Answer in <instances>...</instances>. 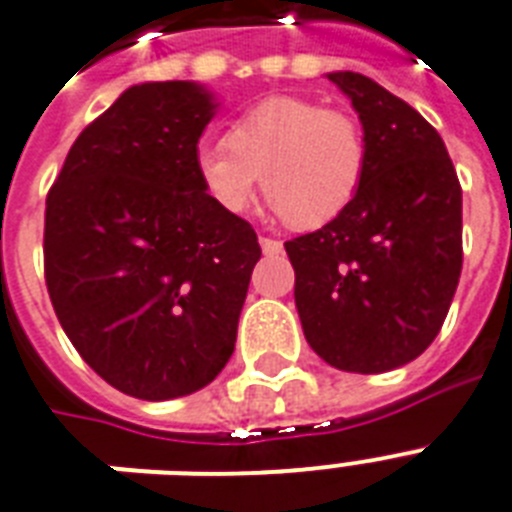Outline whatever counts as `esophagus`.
Returning a JSON list of instances; mask_svg holds the SVG:
<instances>
[{
  "mask_svg": "<svg viewBox=\"0 0 512 512\" xmlns=\"http://www.w3.org/2000/svg\"><path fill=\"white\" fill-rule=\"evenodd\" d=\"M259 243H261V251L267 253V256H275V253L282 251V243H280V240H275V237L261 235Z\"/></svg>",
  "mask_w": 512,
  "mask_h": 512,
  "instance_id": "obj_1",
  "label": "esophagus"
}]
</instances>
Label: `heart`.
I'll list each match as a JSON object with an SVG mask.
<instances>
[{
  "label": "heart",
  "mask_w": 512,
  "mask_h": 512,
  "mask_svg": "<svg viewBox=\"0 0 512 512\" xmlns=\"http://www.w3.org/2000/svg\"><path fill=\"white\" fill-rule=\"evenodd\" d=\"M370 145L357 116L293 94H272L240 113L222 142L195 150L208 200L245 214L264 190L298 230L333 222L365 185Z\"/></svg>",
  "instance_id": "heart-1"
}]
</instances>
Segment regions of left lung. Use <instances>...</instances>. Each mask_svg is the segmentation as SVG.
<instances>
[{"label":"left lung","instance_id":"8db88e82","mask_svg":"<svg viewBox=\"0 0 512 512\" xmlns=\"http://www.w3.org/2000/svg\"><path fill=\"white\" fill-rule=\"evenodd\" d=\"M327 79L351 97L370 145L365 185L322 230L285 243L309 346L346 372L420 357L447 320L463 269V190L418 110L362 73Z\"/></svg>","mask_w":512,"mask_h":512}]
</instances>
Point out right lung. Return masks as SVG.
Here are the masks:
<instances>
[{
	"mask_svg": "<svg viewBox=\"0 0 512 512\" xmlns=\"http://www.w3.org/2000/svg\"><path fill=\"white\" fill-rule=\"evenodd\" d=\"M190 81L129 87L79 134L44 211L49 301L81 359L147 402L208 386L235 351L259 237L214 206L195 150L214 116Z\"/></svg>",
	"mask_w": 512,
	"mask_h": 512,
	"instance_id": "add662e5",
	"label": "right lung"
}]
</instances>
